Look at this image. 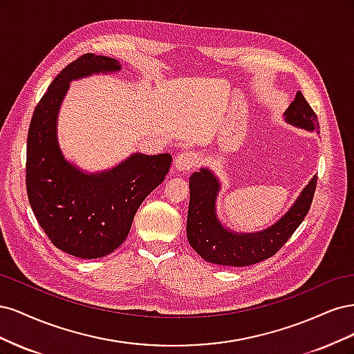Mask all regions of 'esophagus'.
<instances>
[{
	"instance_id": "1",
	"label": "esophagus",
	"mask_w": 354,
	"mask_h": 354,
	"mask_svg": "<svg viewBox=\"0 0 354 354\" xmlns=\"http://www.w3.org/2000/svg\"><path fill=\"white\" fill-rule=\"evenodd\" d=\"M199 164V156L195 152H183L176 158L174 167L180 173H187V171L194 169Z\"/></svg>"
}]
</instances>
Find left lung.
<instances>
[{
  "label": "left lung",
  "mask_w": 354,
  "mask_h": 354,
  "mask_svg": "<svg viewBox=\"0 0 354 354\" xmlns=\"http://www.w3.org/2000/svg\"><path fill=\"white\" fill-rule=\"evenodd\" d=\"M291 125L313 131L319 130L315 111L301 93L283 113ZM317 177L308 181L289 211L270 227L257 233H236L227 230L216 214L220 181L208 168H201L189 178L190 201L187 212V239L203 260L232 267H243L270 259L292 236L312 207Z\"/></svg>",
  "instance_id": "obj_1"
}]
</instances>
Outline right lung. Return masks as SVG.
<instances>
[{
	"label": "right lung",
	"instance_id": "obj_1",
	"mask_svg": "<svg viewBox=\"0 0 354 354\" xmlns=\"http://www.w3.org/2000/svg\"><path fill=\"white\" fill-rule=\"evenodd\" d=\"M121 71L116 59L82 55L50 84L32 115L26 147V190L42 230L59 250L100 259L130 233L138 207L162 183L169 153H134L103 173H84L63 156L57 142L60 104L73 80Z\"/></svg>",
	"mask_w": 354,
	"mask_h": 354
}]
</instances>
